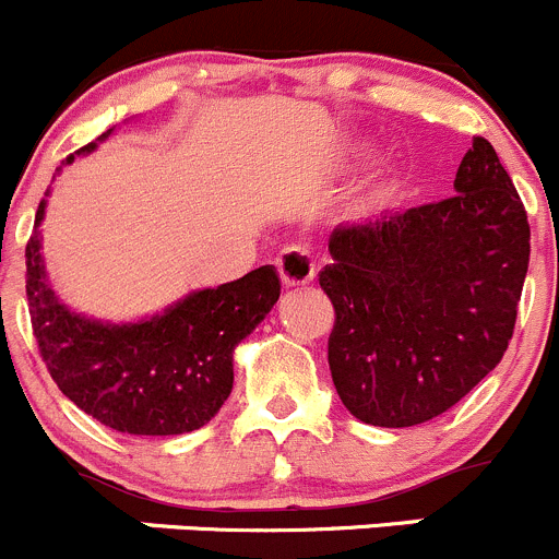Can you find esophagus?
Wrapping results in <instances>:
<instances>
[{"instance_id": "1", "label": "esophagus", "mask_w": 559, "mask_h": 559, "mask_svg": "<svg viewBox=\"0 0 559 559\" xmlns=\"http://www.w3.org/2000/svg\"><path fill=\"white\" fill-rule=\"evenodd\" d=\"M277 272L285 287H301L314 280V263L304 247H285L277 255Z\"/></svg>"}]
</instances>
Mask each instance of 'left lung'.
Listing matches in <instances>:
<instances>
[{
  "instance_id": "left-lung-1",
  "label": "left lung",
  "mask_w": 559,
  "mask_h": 559,
  "mask_svg": "<svg viewBox=\"0 0 559 559\" xmlns=\"http://www.w3.org/2000/svg\"><path fill=\"white\" fill-rule=\"evenodd\" d=\"M454 190L329 236L320 287L336 314L331 378L372 427L432 421L500 364L513 336L530 225L486 138H473Z\"/></svg>"
}]
</instances>
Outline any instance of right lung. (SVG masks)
<instances>
[{
	"label": "right lung",
	"mask_w": 559,
	"mask_h": 559,
	"mask_svg": "<svg viewBox=\"0 0 559 559\" xmlns=\"http://www.w3.org/2000/svg\"><path fill=\"white\" fill-rule=\"evenodd\" d=\"M99 135L97 141H105ZM86 143L75 154H90ZM73 154L68 163H73ZM26 245V298L37 347L70 402L127 435H185L217 416L234 389V350L280 298L274 266L195 290L154 318L103 323L59 301L43 263L40 223Z\"/></svg>",
	"instance_id": "obj_1"
}]
</instances>
